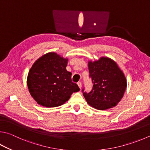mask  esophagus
<instances>
[{
	"instance_id": "esophagus-1",
	"label": "esophagus",
	"mask_w": 150,
	"mask_h": 150,
	"mask_svg": "<svg viewBox=\"0 0 150 150\" xmlns=\"http://www.w3.org/2000/svg\"><path fill=\"white\" fill-rule=\"evenodd\" d=\"M77 84H78L79 87L80 88H81V87H82V83H81V81H79V82L77 83Z\"/></svg>"
}]
</instances>
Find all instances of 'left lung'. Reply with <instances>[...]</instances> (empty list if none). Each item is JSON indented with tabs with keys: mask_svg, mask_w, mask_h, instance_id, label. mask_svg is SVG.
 <instances>
[{
	"mask_svg": "<svg viewBox=\"0 0 150 150\" xmlns=\"http://www.w3.org/2000/svg\"><path fill=\"white\" fill-rule=\"evenodd\" d=\"M88 70L93 87L89 92L82 89L86 102L99 110L115 107L123 96L127 87L123 73L115 62L104 57L96 62H89Z\"/></svg>",
	"mask_w": 150,
	"mask_h": 150,
	"instance_id": "obj_1",
	"label": "left lung"
}]
</instances>
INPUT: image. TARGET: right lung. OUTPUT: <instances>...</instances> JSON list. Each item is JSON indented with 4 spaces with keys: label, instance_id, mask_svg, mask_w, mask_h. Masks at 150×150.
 I'll use <instances>...</instances> for the list:
<instances>
[{
    "label": "right lung",
    "instance_id": "add662e5",
    "mask_svg": "<svg viewBox=\"0 0 150 150\" xmlns=\"http://www.w3.org/2000/svg\"><path fill=\"white\" fill-rule=\"evenodd\" d=\"M67 59L56 53L49 52L33 65L28 73L27 84L31 96L39 104L47 108L59 106L79 91L67 71Z\"/></svg>",
    "mask_w": 150,
    "mask_h": 150
}]
</instances>
